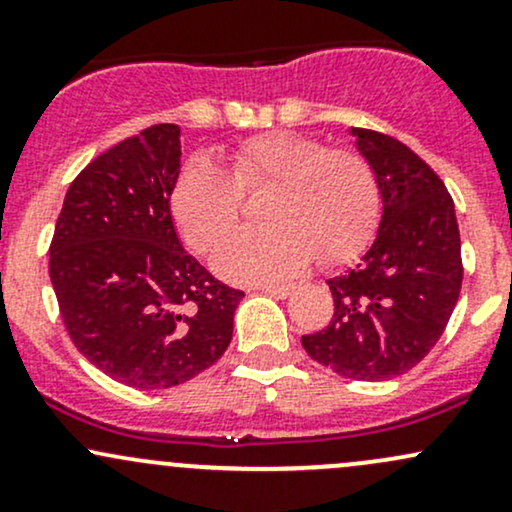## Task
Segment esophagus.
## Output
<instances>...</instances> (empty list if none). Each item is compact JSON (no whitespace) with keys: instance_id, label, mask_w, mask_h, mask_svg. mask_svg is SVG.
Wrapping results in <instances>:
<instances>
[{"instance_id":"obj_1","label":"esophagus","mask_w":512,"mask_h":512,"mask_svg":"<svg viewBox=\"0 0 512 512\" xmlns=\"http://www.w3.org/2000/svg\"><path fill=\"white\" fill-rule=\"evenodd\" d=\"M260 291L267 293V296H274V298H286L293 291V286L291 284H262Z\"/></svg>"}]
</instances>
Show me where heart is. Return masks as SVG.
Masks as SVG:
<instances>
[{"label":"heart","mask_w":512,"mask_h":512,"mask_svg":"<svg viewBox=\"0 0 512 512\" xmlns=\"http://www.w3.org/2000/svg\"><path fill=\"white\" fill-rule=\"evenodd\" d=\"M226 170L192 158L170 197L182 236L209 252L236 226L243 195L269 190L260 216L269 226L240 231L216 250V272L231 281H276L301 272L320 252L344 262L366 245L378 216L368 163L293 132L257 134L228 151Z\"/></svg>","instance_id":"heart-1"}]
</instances>
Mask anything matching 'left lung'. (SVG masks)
<instances>
[{
	"label": "left lung",
	"mask_w": 512,
	"mask_h": 512,
	"mask_svg": "<svg viewBox=\"0 0 512 512\" xmlns=\"http://www.w3.org/2000/svg\"><path fill=\"white\" fill-rule=\"evenodd\" d=\"M349 132L378 185V233L361 262L327 279L334 315L301 344L337 375L380 383L414 368L448 325L462 286L460 226L443 180L409 146Z\"/></svg>",
	"instance_id": "obj_1"
}]
</instances>
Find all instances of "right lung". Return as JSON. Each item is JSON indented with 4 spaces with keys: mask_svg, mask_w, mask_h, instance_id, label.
Masks as SVG:
<instances>
[{
    "mask_svg": "<svg viewBox=\"0 0 512 512\" xmlns=\"http://www.w3.org/2000/svg\"><path fill=\"white\" fill-rule=\"evenodd\" d=\"M180 127L154 125L93 158L64 197L50 281L76 349L105 375L163 390L214 366L243 291L182 248L170 214Z\"/></svg>",
    "mask_w": 512,
    "mask_h": 512,
    "instance_id": "add662e5",
    "label": "right lung"
}]
</instances>
